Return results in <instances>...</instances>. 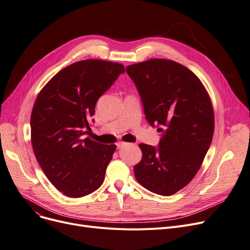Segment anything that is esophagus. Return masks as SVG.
<instances>
[{
	"mask_svg": "<svg viewBox=\"0 0 250 250\" xmlns=\"http://www.w3.org/2000/svg\"><path fill=\"white\" fill-rule=\"evenodd\" d=\"M125 145H126V143H125V142H118V143L116 144L117 149H121V148H123L124 146H125Z\"/></svg>",
	"mask_w": 250,
	"mask_h": 250,
	"instance_id": "esophagus-1",
	"label": "esophagus"
}]
</instances>
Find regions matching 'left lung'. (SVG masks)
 I'll return each mask as SVG.
<instances>
[{
	"instance_id": "left-lung-1",
	"label": "left lung",
	"mask_w": 250,
	"mask_h": 250,
	"mask_svg": "<svg viewBox=\"0 0 250 250\" xmlns=\"http://www.w3.org/2000/svg\"><path fill=\"white\" fill-rule=\"evenodd\" d=\"M126 73L141 96L146 120L162 133L158 148L140 144L135 165L138 182L148 190L171 195L188 186L211 146L215 116L200 79L185 65L164 59L130 64Z\"/></svg>"
}]
</instances>
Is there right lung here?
Instances as JSON below:
<instances>
[{
  "mask_svg": "<svg viewBox=\"0 0 250 250\" xmlns=\"http://www.w3.org/2000/svg\"><path fill=\"white\" fill-rule=\"evenodd\" d=\"M123 73L122 63L80 61L61 70L37 95L30 120L32 148L48 180L70 198L90 194L103 183L116 146L84 135L97 100Z\"/></svg>",
  "mask_w": 250,
  "mask_h": 250,
  "instance_id": "add662e5",
  "label": "right lung"
}]
</instances>
